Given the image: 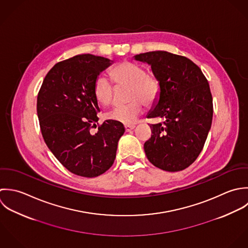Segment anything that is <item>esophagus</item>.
<instances>
[{
    "mask_svg": "<svg viewBox=\"0 0 248 248\" xmlns=\"http://www.w3.org/2000/svg\"><path fill=\"white\" fill-rule=\"evenodd\" d=\"M134 127H135L134 124H125V125H124V129H125L126 132H128V131L134 129Z\"/></svg>",
    "mask_w": 248,
    "mask_h": 248,
    "instance_id": "1",
    "label": "esophagus"
}]
</instances>
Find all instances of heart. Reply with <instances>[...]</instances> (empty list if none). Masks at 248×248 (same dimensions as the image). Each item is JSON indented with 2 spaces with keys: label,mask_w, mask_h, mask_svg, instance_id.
Returning a JSON list of instances; mask_svg holds the SVG:
<instances>
[{
  "label": "heart",
  "mask_w": 248,
  "mask_h": 248,
  "mask_svg": "<svg viewBox=\"0 0 248 248\" xmlns=\"http://www.w3.org/2000/svg\"><path fill=\"white\" fill-rule=\"evenodd\" d=\"M116 85H128L127 99L124 105L114 107L106 114V118L118 123L130 124L143 111V103L150 106L156 102L161 93L158 78L136 63L124 60L116 64L109 72ZM94 97L99 104L107 106L112 102L114 87L109 79L100 75L94 83Z\"/></svg>",
  "instance_id": "1"
}]
</instances>
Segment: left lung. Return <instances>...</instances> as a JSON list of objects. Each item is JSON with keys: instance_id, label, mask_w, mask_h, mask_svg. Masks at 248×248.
Segmentation results:
<instances>
[{"instance_id": "8db88e82", "label": "left lung", "mask_w": 248, "mask_h": 248, "mask_svg": "<svg viewBox=\"0 0 248 248\" xmlns=\"http://www.w3.org/2000/svg\"><path fill=\"white\" fill-rule=\"evenodd\" d=\"M161 83L159 101L148 118H162L150 124L151 137L144 149L149 162L167 171L191 166L200 154L213 119V98L207 78L189 58L165 50L140 53Z\"/></svg>"}]
</instances>
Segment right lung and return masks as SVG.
<instances>
[{
	"label": "right lung",
	"mask_w": 248,
	"mask_h": 248,
	"mask_svg": "<svg viewBox=\"0 0 248 248\" xmlns=\"http://www.w3.org/2000/svg\"><path fill=\"white\" fill-rule=\"evenodd\" d=\"M110 64L108 58L90 53L60 61L48 72L38 92L43 139L56 159L79 176L96 177L109 170L124 133L122 123L108 120L98 124L94 83Z\"/></svg>",
	"instance_id": "obj_1"
}]
</instances>
